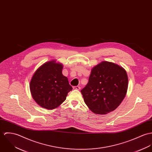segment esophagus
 <instances>
[{
	"instance_id": "obj_1",
	"label": "esophagus",
	"mask_w": 152,
	"mask_h": 152,
	"mask_svg": "<svg viewBox=\"0 0 152 152\" xmlns=\"http://www.w3.org/2000/svg\"><path fill=\"white\" fill-rule=\"evenodd\" d=\"M73 88L75 90H79L80 89V87L79 86H73Z\"/></svg>"
}]
</instances>
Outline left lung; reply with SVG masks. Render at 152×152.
<instances>
[{
    "label": "left lung",
    "mask_w": 152,
    "mask_h": 152,
    "mask_svg": "<svg viewBox=\"0 0 152 152\" xmlns=\"http://www.w3.org/2000/svg\"><path fill=\"white\" fill-rule=\"evenodd\" d=\"M128 86L126 70L107 61L92 69L88 82L81 90L84 102L97 114L115 110L125 98Z\"/></svg>",
    "instance_id": "1"
}]
</instances>
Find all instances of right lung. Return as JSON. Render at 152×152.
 Returning a JSON list of instances; mask_svg holds the SVG:
<instances>
[{"instance_id": "right-lung-1", "label": "right lung", "mask_w": 152, "mask_h": 152, "mask_svg": "<svg viewBox=\"0 0 152 152\" xmlns=\"http://www.w3.org/2000/svg\"><path fill=\"white\" fill-rule=\"evenodd\" d=\"M63 65L55 61L45 62L34 73L30 88L33 98L41 107L52 110L59 107L73 88L62 75Z\"/></svg>"}]
</instances>
